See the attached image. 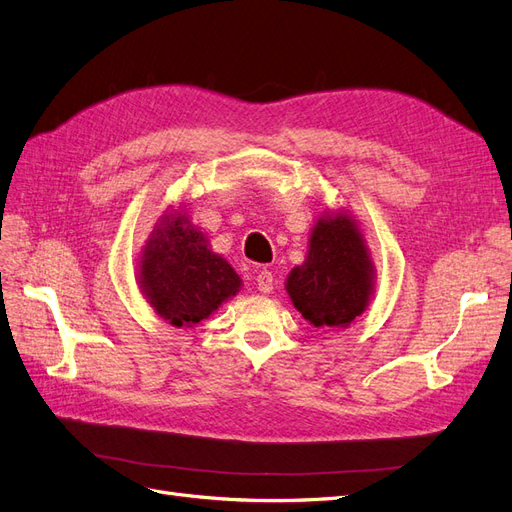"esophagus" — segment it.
Wrapping results in <instances>:
<instances>
[{"mask_svg":"<svg viewBox=\"0 0 512 512\" xmlns=\"http://www.w3.org/2000/svg\"><path fill=\"white\" fill-rule=\"evenodd\" d=\"M256 286L260 292H271L273 290V273L262 269L258 275H256Z\"/></svg>","mask_w":512,"mask_h":512,"instance_id":"obj_1","label":"esophagus"}]
</instances>
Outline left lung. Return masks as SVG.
Listing matches in <instances>:
<instances>
[{
	"instance_id": "obj_1",
	"label": "left lung",
	"mask_w": 512,
	"mask_h": 512,
	"mask_svg": "<svg viewBox=\"0 0 512 512\" xmlns=\"http://www.w3.org/2000/svg\"><path fill=\"white\" fill-rule=\"evenodd\" d=\"M376 265L359 222L346 209L324 211L309 230L303 265L286 275L292 305L316 329H348L374 299Z\"/></svg>"
}]
</instances>
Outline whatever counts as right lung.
Masks as SVG:
<instances>
[{"label":"right lung","mask_w":512,"mask_h":512,"mask_svg":"<svg viewBox=\"0 0 512 512\" xmlns=\"http://www.w3.org/2000/svg\"><path fill=\"white\" fill-rule=\"evenodd\" d=\"M188 205H170L153 224L138 252L136 280L143 299L173 327H194L228 299L243 280L188 215Z\"/></svg>","instance_id":"right-lung-1"}]
</instances>
